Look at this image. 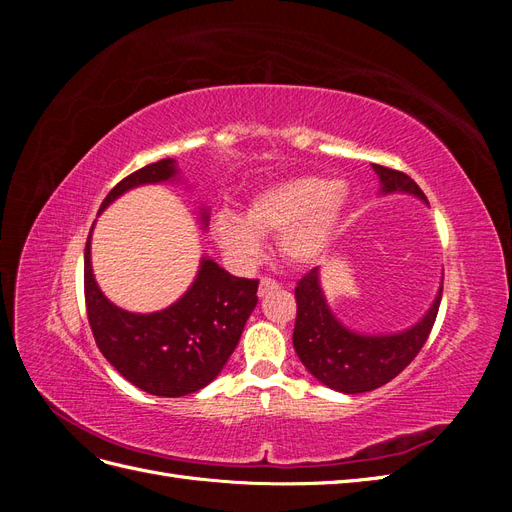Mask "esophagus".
Segmentation results:
<instances>
[{"label": "esophagus", "mask_w": 512, "mask_h": 512, "mask_svg": "<svg viewBox=\"0 0 512 512\" xmlns=\"http://www.w3.org/2000/svg\"><path fill=\"white\" fill-rule=\"evenodd\" d=\"M277 286H280V284H277L275 280H271V277H262V280H260V284H258V297H265V294H267V292L275 290Z\"/></svg>", "instance_id": "1"}]
</instances>
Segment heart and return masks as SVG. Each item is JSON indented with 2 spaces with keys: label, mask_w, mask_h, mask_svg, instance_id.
I'll return each mask as SVG.
<instances>
[{
  "label": "heart",
  "mask_w": 512,
  "mask_h": 512,
  "mask_svg": "<svg viewBox=\"0 0 512 512\" xmlns=\"http://www.w3.org/2000/svg\"><path fill=\"white\" fill-rule=\"evenodd\" d=\"M350 200L346 181L305 175L260 190L245 207V218L220 211L213 235L237 265H252L265 235H280V254L294 267L314 265L331 247Z\"/></svg>",
  "instance_id": "b5f03b06"
}]
</instances>
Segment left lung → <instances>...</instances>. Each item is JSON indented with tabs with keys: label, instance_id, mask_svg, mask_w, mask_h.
<instances>
[{
	"label": "left lung",
	"instance_id": "obj_1",
	"mask_svg": "<svg viewBox=\"0 0 512 512\" xmlns=\"http://www.w3.org/2000/svg\"><path fill=\"white\" fill-rule=\"evenodd\" d=\"M380 179L382 194L404 192L427 203L423 190L399 170L371 164ZM297 322L292 344L305 369L333 391L356 395L374 391L391 382L421 352L438 316L442 286L425 316L410 329L389 335L356 333L335 318L320 286L318 267L309 271L294 288Z\"/></svg>",
	"mask_w": 512,
	"mask_h": 512
}]
</instances>
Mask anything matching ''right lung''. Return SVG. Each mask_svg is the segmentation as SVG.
I'll return each mask as SVG.
<instances>
[{
	"label": "right lung",
	"instance_id": "right-lung-1",
	"mask_svg": "<svg viewBox=\"0 0 512 512\" xmlns=\"http://www.w3.org/2000/svg\"><path fill=\"white\" fill-rule=\"evenodd\" d=\"M177 179L179 168L173 158L149 164L121 179L100 211L138 185ZM200 224H209L207 207L200 209ZM256 290L258 280L230 275L205 256L196 280L179 301L151 314L126 312L100 290L91 269V232L87 237L85 305L91 333L104 359L149 395L183 397L218 376L258 303Z\"/></svg>",
	"mask_w": 512,
	"mask_h": 512
}]
</instances>
